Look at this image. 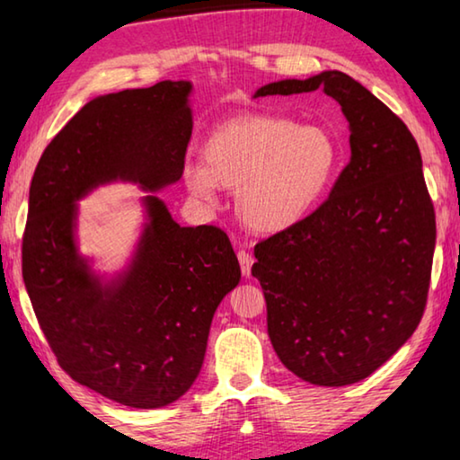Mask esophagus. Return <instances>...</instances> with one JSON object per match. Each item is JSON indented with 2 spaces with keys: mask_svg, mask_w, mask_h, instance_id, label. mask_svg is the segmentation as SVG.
Here are the masks:
<instances>
[{
  "mask_svg": "<svg viewBox=\"0 0 460 460\" xmlns=\"http://www.w3.org/2000/svg\"><path fill=\"white\" fill-rule=\"evenodd\" d=\"M238 263H241V271L244 278L251 276V268H252V257L246 251H238Z\"/></svg>",
  "mask_w": 460,
  "mask_h": 460,
  "instance_id": "obj_1",
  "label": "esophagus"
}]
</instances>
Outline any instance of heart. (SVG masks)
<instances>
[{
  "instance_id": "1",
  "label": "heart",
  "mask_w": 460,
  "mask_h": 460,
  "mask_svg": "<svg viewBox=\"0 0 460 460\" xmlns=\"http://www.w3.org/2000/svg\"><path fill=\"white\" fill-rule=\"evenodd\" d=\"M205 164L189 162L182 182L214 205L219 186L236 190L238 219L259 234L303 222L322 201L338 168V145L322 126L278 116H243L211 132Z\"/></svg>"
}]
</instances>
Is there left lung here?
<instances>
[{
	"instance_id": "left-lung-1",
	"label": "left lung",
	"mask_w": 460,
	"mask_h": 460,
	"mask_svg": "<svg viewBox=\"0 0 460 460\" xmlns=\"http://www.w3.org/2000/svg\"><path fill=\"white\" fill-rule=\"evenodd\" d=\"M322 89L349 122L350 159L328 201L255 246L279 361L315 385L361 382L421 322L436 216L421 153L398 116L338 70L268 83L252 97Z\"/></svg>"
}]
</instances>
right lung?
I'll return each mask as SVG.
<instances>
[{
    "label": "right lung",
    "mask_w": 460,
    "mask_h": 460,
    "mask_svg": "<svg viewBox=\"0 0 460 460\" xmlns=\"http://www.w3.org/2000/svg\"><path fill=\"white\" fill-rule=\"evenodd\" d=\"M190 81L91 99L39 159L29 190L22 278L45 338L72 379L132 409L174 402L201 371L211 319L241 282L228 236L181 226L157 192L182 176ZM111 183L146 192L123 263L80 251L78 200Z\"/></svg>",
    "instance_id": "1"
}]
</instances>
